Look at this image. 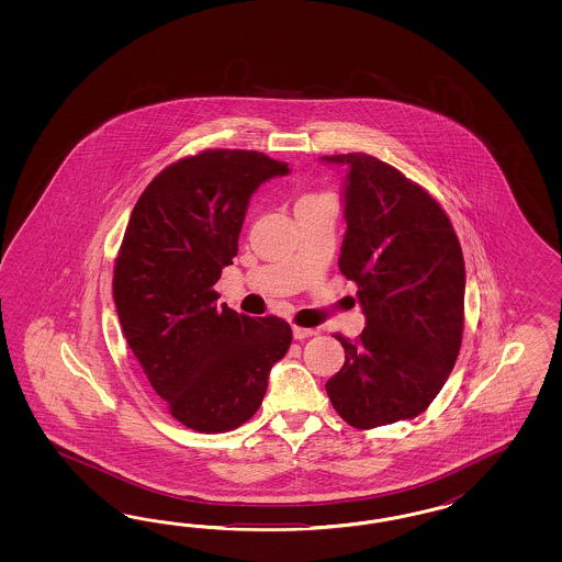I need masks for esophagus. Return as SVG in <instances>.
Listing matches in <instances>:
<instances>
[{
    "label": "esophagus",
    "mask_w": 562,
    "mask_h": 562,
    "mask_svg": "<svg viewBox=\"0 0 562 562\" xmlns=\"http://www.w3.org/2000/svg\"><path fill=\"white\" fill-rule=\"evenodd\" d=\"M292 336H294V340H305V338L315 336V329H308V327H299V325H294V327H292Z\"/></svg>",
    "instance_id": "1"
}]
</instances>
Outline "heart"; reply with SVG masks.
Masks as SVG:
<instances>
[{
	"label": "heart",
	"mask_w": 562,
	"mask_h": 562,
	"mask_svg": "<svg viewBox=\"0 0 562 562\" xmlns=\"http://www.w3.org/2000/svg\"><path fill=\"white\" fill-rule=\"evenodd\" d=\"M305 198H311V195H305Z\"/></svg>",
	"instance_id": "heart-1"
}]
</instances>
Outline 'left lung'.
I'll return each instance as SVG.
<instances>
[{
    "label": "left lung",
    "mask_w": 562,
    "mask_h": 562,
    "mask_svg": "<svg viewBox=\"0 0 562 562\" xmlns=\"http://www.w3.org/2000/svg\"><path fill=\"white\" fill-rule=\"evenodd\" d=\"M346 165L340 272L357 282L367 327L341 341L346 360L325 390L355 428L416 418L441 392L463 334L465 268L439 202L392 165L364 153Z\"/></svg>",
    "instance_id": "8db88e82"
}]
</instances>
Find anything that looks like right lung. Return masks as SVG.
Returning <instances> with one entry per match:
<instances>
[{"instance_id":"right-lung-1","label":"right lung","mask_w":562,"mask_h":562,"mask_svg":"<svg viewBox=\"0 0 562 562\" xmlns=\"http://www.w3.org/2000/svg\"><path fill=\"white\" fill-rule=\"evenodd\" d=\"M289 165L254 150H204L160 170L139 195L113 272L123 336L175 420L226 432L256 414L290 325L218 305L256 189Z\"/></svg>"}]
</instances>
